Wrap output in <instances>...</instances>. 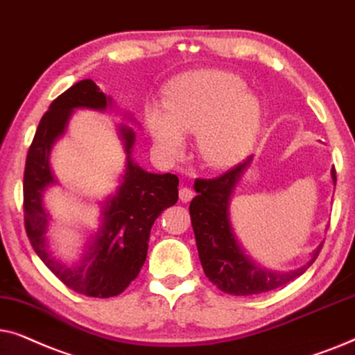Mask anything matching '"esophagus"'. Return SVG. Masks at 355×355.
Wrapping results in <instances>:
<instances>
[{"instance_id":"1","label":"esophagus","mask_w":355,"mask_h":355,"mask_svg":"<svg viewBox=\"0 0 355 355\" xmlns=\"http://www.w3.org/2000/svg\"><path fill=\"white\" fill-rule=\"evenodd\" d=\"M178 195H180L182 202H190L193 200V196H195V193H193L190 188H180V193H178Z\"/></svg>"}]
</instances>
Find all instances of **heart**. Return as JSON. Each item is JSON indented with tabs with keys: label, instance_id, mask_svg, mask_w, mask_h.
<instances>
[{
	"label": "heart",
	"instance_id": "heart-1",
	"mask_svg": "<svg viewBox=\"0 0 355 355\" xmlns=\"http://www.w3.org/2000/svg\"><path fill=\"white\" fill-rule=\"evenodd\" d=\"M247 84L225 71H201L183 78L164 101V115L148 113L155 149L175 160L185 150L183 136L196 135L200 157L217 168L247 157L258 138L261 107Z\"/></svg>",
	"mask_w": 355,
	"mask_h": 355
}]
</instances>
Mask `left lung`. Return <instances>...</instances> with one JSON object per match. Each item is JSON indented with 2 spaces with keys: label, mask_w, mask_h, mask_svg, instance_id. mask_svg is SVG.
Returning <instances> with one entry per match:
<instances>
[{
  "label": "left lung",
  "mask_w": 355,
  "mask_h": 355,
  "mask_svg": "<svg viewBox=\"0 0 355 355\" xmlns=\"http://www.w3.org/2000/svg\"><path fill=\"white\" fill-rule=\"evenodd\" d=\"M252 160L253 155H250L242 164L227 170L220 177L207 180L198 178L195 182L198 196L190 202L191 225L195 230L201 266L207 279L217 286V289L230 295H257L289 284L310 268L323 245L321 243L311 253L310 261L305 266L289 272L271 271L259 266L248 254H245L230 224L229 206L235 187ZM331 178L336 185L334 167Z\"/></svg>",
  "instance_id": "left-lung-1"
}]
</instances>
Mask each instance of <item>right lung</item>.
<instances>
[{
    "label": "right lung",
    "instance_id": "right-lung-1",
    "mask_svg": "<svg viewBox=\"0 0 355 355\" xmlns=\"http://www.w3.org/2000/svg\"><path fill=\"white\" fill-rule=\"evenodd\" d=\"M112 103L92 79L76 83L51 102L35 131L24 170V222L35 253L66 287L87 297H115L138 277L148 257L149 235L164 209L178 201V177L149 173L135 164V131L121 125L126 168L116 193L102 202L101 227L86 245L81 259L64 264L49 250L46 230L50 216L44 193L56 178L51 172L50 153L64 135L76 108L105 110Z\"/></svg>",
    "mask_w": 355,
    "mask_h": 355
}]
</instances>
